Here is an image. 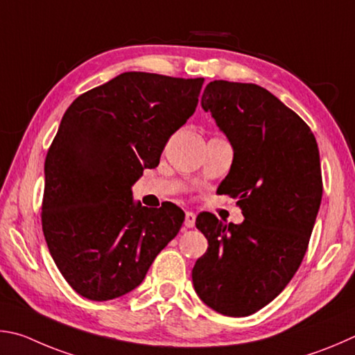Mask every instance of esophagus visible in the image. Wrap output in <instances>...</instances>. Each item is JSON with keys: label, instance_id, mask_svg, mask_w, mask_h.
<instances>
[{"label": "esophagus", "instance_id": "esophagus-1", "mask_svg": "<svg viewBox=\"0 0 355 355\" xmlns=\"http://www.w3.org/2000/svg\"><path fill=\"white\" fill-rule=\"evenodd\" d=\"M195 221H196V215L193 212L185 214V221H184L185 227H193L195 226Z\"/></svg>", "mask_w": 355, "mask_h": 355}]
</instances>
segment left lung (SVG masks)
<instances>
[{"instance_id": "1", "label": "left lung", "mask_w": 355, "mask_h": 355, "mask_svg": "<svg viewBox=\"0 0 355 355\" xmlns=\"http://www.w3.org/2000/svg\"><path fill=\"white\" fill-rule=\"evenodd\" d=\"M201 104L234 146L218 191L239 200L245 221L198 215L209 248L191 279L210 309L248 316L287 287L307 251L322 196L320 151L307 123L260 85L214 80Z\"/></svg>"}]
</instances>
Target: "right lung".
Instances as JSON below:
<instances>
[{
    "label": "right lung",
    "instance_id": "1",
    "mask_svg": "<svg viewBox=\"0 0 355 355\" xmlns=\"http://www.w3.org/2000/svg\"><path fill=\"white\" fill-rule=\"evenodd\" d=\"M204 78L128 71L79 95L45 160L42 229L62 276L80 296L109 301L140 285L176 237L184 212L134 204L130 185L159 165L195 114Z\"/></svg>",
    "mask_w": 355,
    "mask_h": 355
}]
</instances>
